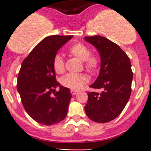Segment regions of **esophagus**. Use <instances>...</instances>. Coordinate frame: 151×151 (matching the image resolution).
Masks as SVG:
<instances>
[{
    "instance_id": "34e87169",
    "label": "esophagus",
    "mask_w": 151,
    "mask_h": 151,
    "mask_svg": "<svg viewBox=\"0 0 151 151\" xmlns=\"http://www.w3.org/2000/svg\"><path fill=\"white\" fill-rule=\"evenodd\" d=\"M71 93L72 94V95H76V94L77 93V91H76V90H71Z\"/></svg>"
}]
</instances>
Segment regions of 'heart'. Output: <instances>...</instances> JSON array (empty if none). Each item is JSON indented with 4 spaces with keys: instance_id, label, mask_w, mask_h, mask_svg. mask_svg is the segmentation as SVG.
I'll use <instances>...</instances> for the list:
<instances>
[{
    "instance_id": "heart-1",
    "label": "heart",
    "mask_w": 151,
    "mask_h": 151,
    "mask_svg": "<svg viewBox=\"0 0 151 151\" xmlns=\"http://www.w3.org/2000/svg\"><path fill=\"white\" fill-rule=\"evenodd\" d=\"M69 51L79 60L84 61L85 67L90 72H94L99 66V60L95 55L90 54L88 47L82 43H76L70 47ZM53 68L57 74L64 71V61L60 54H57L53 60ZM88 80L84 74H68L61 78V84L71 89H79Z\"/></svg>"
}]
</instances>
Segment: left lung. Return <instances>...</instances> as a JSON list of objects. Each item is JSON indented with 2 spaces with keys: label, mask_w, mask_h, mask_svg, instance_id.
<instances>
[{
  "label": "left lung",
  "mask_w": 151,
  "mask_h": 151,
  "mask_svg": "<svg viewBox=\"0 0 151 151\" xmlns=\"http://www.w3.org/2000/svg\"><path fill=\"white\" fill-rule=\"evenodd\" d=\"M85 40L96 48L101 59L99 74L90 87L101 90L88 93L85 113L93 121L109 122L121 113L130 98L133 79L130 59L118 45L103 36H85Z\"/></svg>",
  "instance_id": "obj_1"
}]
</instances>
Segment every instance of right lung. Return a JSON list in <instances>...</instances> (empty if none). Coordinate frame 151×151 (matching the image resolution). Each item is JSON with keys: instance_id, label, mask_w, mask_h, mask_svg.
Returning a JSON list of instances; mask_svg holds the SVG:
<instances>
[{"instance_id": "add662e5", "label": "right lung", "mask_w": 151, "mask_h": 151, "mask_svg": "<svg viewBox=\"0 0 151 151\" xmlns=\"http://www.w3.org/2000/svg\"><path fill=\"white\" fill-rule=\"evenodd\" d=\"M72 37L47 36L33 48L21 65L17 88L27 113L41 124H56L67 115L71 94L68 88L56 81L53 60L58 51ZM57 86L60 90L56 92Z\"/></svg>"}]
</instances>
